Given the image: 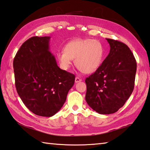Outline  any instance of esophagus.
I'll return each mask as SVG.
<instances>
[{
  "label": "esophagus",
  "mask_w": 150,
  "mask_h": 150,
  "mask_svg": "<svg viewBox=\"0 0 150 150\" xmlns=\"http://www.w3.org/2000/svg\"><path fill=\"white\" fill-rule=\"evenodd\" d=\"M81 81H82V80H81L80 78L76 77V78H75V82H76V83H78V82H81Z\"/></svg>",
  "instance_id": "34e87169"
}]
</instances>
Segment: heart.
Returning <instances> with one entry per match:
<instances>
[{
  "instance_id": "1",
  "label": "heart",
  "mask_w": 150,
  "mask_h": 150,
  "mask_svg": "<svg viewBox=\"0 0 150 150\" xmlns=\"http://www.w3.org/2000/svg\"><path fill=\"white\" fill-rule=\"evenodd\" d=\"M104 57L103 45L98 40L76 39L65 45L64 51L57 53V59L64 69H68L75 59V64L80 71L90 74L98 70Z\"/></svg>"
}]
</instances>
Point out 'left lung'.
Masks as SVG:
<instances>
[{
	"instance_id": "8db88e82",
	"label": "left lung",
	"mask_w": 150,
	"mask_h": 150,
	"mask_svg": "<svg viewBox=\"0 0 150 150\" xmlns=\"http://www.w3.org/2000/svg\"><path fill=\"white\" fill-rule=\"evenodd\" d=\"M110 45L108 56L95 72L86 79V101L99 114L117 112L132 94L137 64L127 45L106 39Z\"/></svg>"
}]
</instances>
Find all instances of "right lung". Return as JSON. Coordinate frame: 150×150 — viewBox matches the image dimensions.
I'll return each mask as SVG.
<instances>
[{
    "mask_svg": "<svg viewBox=\"0 0 150 150\" xmlns=\"http://www.w3.org/2000/svg\"><path fill=\"white\" fill-rule=\"evenodd\" d=\"M51 37H32L13 61L15 85L23 103L34 114L52 117L61 109L75 76L58 67L49 51Z\"/></svg>",
    "mask_w": 150,
    "mask_h": 150,
    "instance_id": "obj_1",
    "label": "right lung"
}]
</instances>
